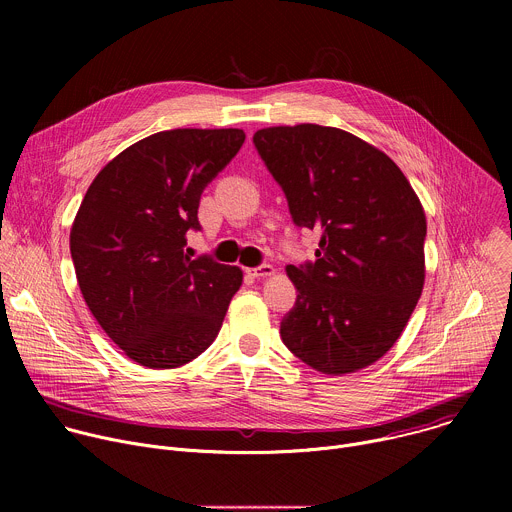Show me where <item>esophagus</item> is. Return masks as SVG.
I'll use <instances>...</instances> for the list:
<instances>
[{
  "label": "esophagus",
  "mask_w": 512,
  "mask_h": 512,
  "mask_svg": "<svg viewBox=\"0 0 512 512\" xmlns=\"http://www.w3.org/2000/svg\"><path fill=\"white\" fill-rule=\"evenodd\" d=\"M275 273V269L271 265H259V267H253L249 269V275L257 277V279H263V277H271Z\"/></svg>",
  "instance_id": "esophagus-1"
}]
</instances>
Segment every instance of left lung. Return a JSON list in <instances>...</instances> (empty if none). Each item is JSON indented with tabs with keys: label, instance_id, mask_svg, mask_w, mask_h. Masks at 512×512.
<instances>
[{
	"label": "left lung",
	"instance_id": "8db88e82",
	"mask_svg": "<svg viewBox=\"0 0 512 512\" xmlns=\"http://www.w3.org/2000/svg\"><path fill=\"white\" fill-rule=\"evenodd\" d=\"M253 143L294 223L322 233L316 263L285 269L298 300L283 344L324 375L369 367L423 291L427 223L415 190L385 152L338 127H265Z\"/></svg>",
	"mask_w": 512,
	"mask_h": 512
}]
</instances>
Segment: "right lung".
Segmentation results:
<instances>
[{
  "mask_svg": "<svg viewBox=\"0 0 512 512\" xmlns=\"http://www.w3.org/2000/svg\"><path fill=\"white\" fill-rule=\"evenodd\" d=\"M243 129H170L115 156L70 229L81 294L137 364L176 369L202 354L243 283L235 265L184 253L206 184L241 150Z\"/></svg>",
  "mask_w": 512,
  "mask_h": 512,
  "instance_id": "right-lung-1",
  "label": "right lung"
}]
</instances>
